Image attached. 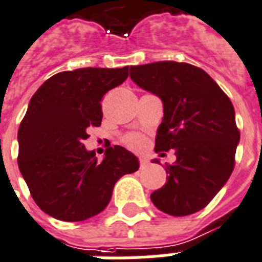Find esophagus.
Masks as SVG:
<instances>
[{
  "mask_svg": "<svg viewBox=\"0 0 262 262\" xmlns=\"http://www.w3.org/2000/svg\"><path fill=\"white\" fill-rule=\"evenodd\" d=\"M149 164L147 158H140V168H145Z\"/></svg>",
  "mask_w": 262,
  "mask_h": 262,
  "instance_id": "34e87169",
  "label": "esophagus"
}]
</instances>
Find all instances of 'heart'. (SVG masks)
I'll use <instances>...</instances> for the list:
<instances>
[{"label":"heart","instance_id":"heart-1","mask_svg":"<svg viewBox=\"0 0 262 262\" xmlns=\"http://www.w3.org/2000/svg\"><path fill=\"white\" fill-rule=\"evenodd\" d=\"M125 143H126L127 147H130L132 149H136V151H141L145 147V139L140 135L127 136Z\"/></svg>","mask_w":262,"mask_h":262}]
</instances>
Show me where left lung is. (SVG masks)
<instances>
[{
	"label": "left lung",
	"instance_id": "1",
	"mask_svg": "<svg viewBox=\"0 0 262 262\" xmlns=\"http://www.w3.org/2000/svg\"><path fill=\"white\" fill-rule=\"evenodd\" d=\"M130 79L162 99L155 152L163 156L171 149L177 156L166 164L167 182L152 193V203L171 216L201 211L234 170L239 130L231 100L207 72L190 63L130 67Z\"/></svg>",
	"mask_w": 262,
	"mask_h": 262
}]
</instances>
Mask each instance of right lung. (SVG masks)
I'll use <instances>...</instances> for the list:
<instances>
[{
	"label": "right lung",
	"instance_id": "right-lung-1",
	"mask_svg": "<svg viewBox=\"0 0 262 262\" xmlns=\"http://www.w3.org/2000/svg\"><path fill=\"white\" fill-rule=\"evenodd\" d=\"M129 76V67L83 68L57 73L31 98L18 127V168L43 212L63 222H83L108 205L115 182L139 170L123 147L107 148L99 162L83 141L100 126L107 91Z\"/></svg>",
	"mask_w": 262,
	"mask_h": 262
}]
</instances>
